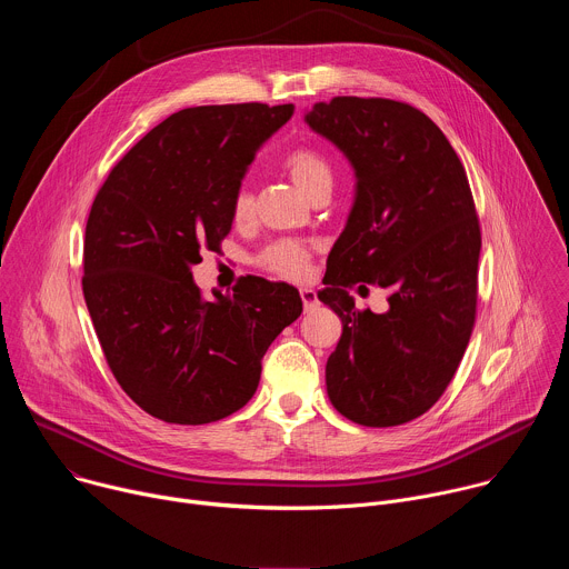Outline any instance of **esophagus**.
Returning <instances> with one entry per match:
<instances>
[{"label":"esophagus","mask_w":569,"mask_h":569,"mask_svg":"<svg viewBox=\"0 0 569 569\" xmlns=\"http://www.w3.org/2000/svg\"><path fill=\"white\" fill-rule=\"evenodd\" d=\"M299 295H301V301H303L306 310H312L319 303L317 301V292L312 288H299Z\"/></svg>","instance_id":"esophagus-1"}]
</instances>
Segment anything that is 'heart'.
<instances>
[{
  "mask_svg": "<svg viewBox=\"0 0 569 569\" xmlns=\"http://www.w3.org/2000/svg\"><path fill=\"white\" fill-rule=\"evenodd\" d=\"M283 169L290 180L312 200L315 196L333 189V167L329 157L315 146H295L283 157ZM254 198L246 184L231 196L233 220H246L252 213ZM310 246L297 238H277L257 254V266L281 279H301L310 263Z\"/></svg>",
  "mask_w": 569,
  "mask_h": 569,
  "instance_id": "b5f03b06",
  "label": "heart"
}]
</instances>
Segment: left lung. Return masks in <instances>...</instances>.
<instances>
[{
	"instance_id": "left-lung-1",
	"label": "left lung",
	"mask_w": 569,
	"mask_h": 569,
	"mask_svg": "<svg viewBox=\"0 0 569 569\" xmlns=\"http://www.w3.org/2000/svg\"><path fill=\"white\" fill-rule=\"evenodd\" d=\"M306 123L358 178L317 295L342 319L329 398L358 426H402L441 398L475 327L481 231L466 169L439 126L402 101L336 97ZM356 284L387 289L390 310L356 309Z\"/></svg>"
}]
</instances>
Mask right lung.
Masks as SVG:
<instances>
[{
    "mask_svg": "<svg viewBox=\"0 0 569 569\" xmlns=\"http://www.w3.org/2000/svg\"><path fill=\"white\" fill-rule=\"evenodd\" d=\"M292 103L198 106L137 141L99 189L83 295L110 371L143 412L202 426L246 405L274 338L301 315L288 283L242 277L204 299L191 268L220 252L231 196Z\"/></svg>",
    "mask_w": 569,
    "mask_h": 569,
    "instance_id": "obj_1",
    "label": "right lung"
}]
</instances>
